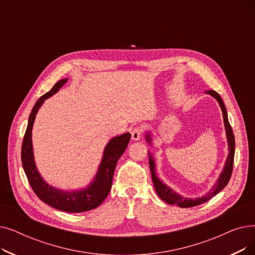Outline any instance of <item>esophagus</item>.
<instances>
[{"instance_id":"34e87169","label":"esophagus","mask_w":255,"mask_h":255,"mask_svg":"<svg viewBox=\"0 0 255 255\" xmlns=\"http://www.w3.org/2000/svg\"><path fill=\"white\" fill-rule=\"evenodd\" d=\"M142 134V129L140 127H136L131 131V138L133 140H138L141 137Z\"/></svg>"}]
</instances>
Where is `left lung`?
Segmentation results:
<instances>
[{"mask_svg": "<svg viewBox=\"0 0 255 255\" xmlns=\"http://www.w3.org/2000/svg\"><path fill=\"white\" fill-rule=\"evenodd\" d=\"M206 93L210 94V95L213 96L214 98H216V100L218 101V103L221 107L222 115H223V121H224V126H225V130H226L227 142H229L230 154H229V156H227L226 162H225L223 171L221 172V175H220V178L218 179L216 184L213 186V188L211 189V191L208 192L206 195H204L202 197L187 198V197H183V196L179 195L178 193H176L172 189H170L169 187H167L165 184H163L161 181H160L157 178L156 172H155V162H154L151 153H149V163H150L152 181H153V184H154V187H155V190H156L158 196L169 205H176V206L181 207V208H191V207L198 206L200 204H204V203L208 202V200L211 199L213 196H215L217 193H219L224 188V187L227 185V183L230 182V179L232 177L233 167H234V157H235V144H236L235 143L234 132H233L232 126L229 122V118H227V112H226V109H225V105H224L219 94L214 90L207 91ZM145 137H146V141H149V143L151 144V135L149 134V133H146Z\"/></svg>", "mask_w": 255, "mask_h": 255, "instance_id": "8db88e82", "label": "left lung"}]
</instances>
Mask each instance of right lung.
<instances>
[{
	"mask_svg": "<svg viewBox=\"0 0 255 255\" xmlns=\"http://www.w3.org/2000/svg\"><path fill=\"white\" fill-rule=\"evenodd\" d=\"M68 78H65L52 87V89L40 97L35 103L33 110L29 117L28 127H26L22 145H21V162L25 172V176L32 187L36 195L42 200L43 203L50 207L58 209L60 211L69 213H80L87 212L97 208L103 200L109 195L112 188L113 177L118 160L123 155L126 150L128 142L130 140V133L116 136L110 140L104 149L103 157L94 181L85 189L67 192L58 190L49 186L40 176L37 170L32 145V128L34 121L40 106L43 102L56 94L64 84L67 83Z\"/></svg>",
	"mask_w": 255,
	"mask_h": 255,
	"instance_id": "right-lung-1",
	"label": "right lung"
}]
</instances>
